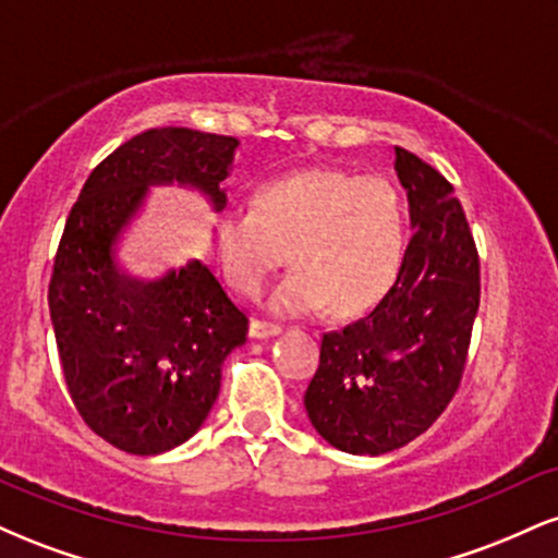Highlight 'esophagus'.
<instances>
[{"instance_id":"34e87169","label":"esophagus","mask_w":558,"mask_h":558,"mask_svg":"<svg viewBox=\"0 0 558 558\" xmlns=\"http://www.w3.org/2000/svg\"><path fill=\"white\" fill-rule=\"evenodd\" d=\"M280 332V325H275V323H265V319H252V325H248V336L252 338H272V336H278Z\"/></svg>"}]
</instances>
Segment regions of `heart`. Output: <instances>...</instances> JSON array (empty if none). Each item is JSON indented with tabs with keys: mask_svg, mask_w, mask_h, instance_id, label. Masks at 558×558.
<instances>
[{
	"mask_svg": "<svg viewBox=\"0 0 558 558\" xmlns=\"http://www.w3.org/2000/svg\"><path fill=\"white\" fill-rule=\"evenodd\" d=\"M403 228L401 196L388 181L317 168L262 183L254 213L222 215L215 243L222 275L243 296H259L291 257L299 267L272 291L275 312L330 306L336 317H356L399 278Z\"/></svg>",
	"mask_w": 558,
	"mask_h": 558,
	"instance_id": "1",
	"label": "heart"
}]
</instances>
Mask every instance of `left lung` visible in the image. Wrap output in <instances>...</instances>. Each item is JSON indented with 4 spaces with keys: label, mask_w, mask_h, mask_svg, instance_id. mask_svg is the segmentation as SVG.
Listing matches in <instances>:
<instances>
[{
    "label": "left lung",
    "mask_w": 558,
    "mask_h": 558,
    "mask_svg": "<svg viewBox=\"0 0 558 558\" xmlns=\"http://www.w3.org/2000/svg\"><path fill=\"white\" fill-rule=\"evenodd\" d=\"M396 175L414 228L399 278L367 317L325 332L304 393L315 430L360 457L407 446L444 414L480 306L477 248L453 185L401 146Z\"/></svg>",
    "instance_id": "obj_1"
}]
</instances>
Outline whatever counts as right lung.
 Masks as SVG:
<instances>
[{"label":"right lung","instance_id":"add662e5","mask_svg":"<svg viewBox=\"0 0 558 558\" xmlns=\"http://www.w3.org/2000/svg\"><path fill=\"white\" fill-rule=\"evenodd\" d=\"M239 138L151 128L99 162L70 209L49 283V315L75 409L107 444L155 457L185 444L220 393L222 362L248 317L198 259L155 280L114 259L151 185H189L215 213Z\"/></svg>","mask_w":558,"mask_h":558}]
</instances>
